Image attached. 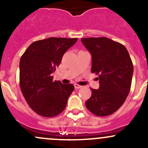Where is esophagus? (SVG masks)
I'll use <instances>...</instances> for the list:
<instances>
[{
	"label": "esophagus",
	"mask_w": 148,
	"mask_h": 148,
	"mask_svg": "<svg viewBox=\"0 0 148 148\" xmlns=\"http://www.w3.org/2000/svg\"><path fill=\"white\" fill-rule=\"evenodd\" d=\"M74 88H75V89H80V88L82 87V86H80V85H79V84H74Z\"/></svg>",
	"instance_id": "34e87169"
}]
</instances>
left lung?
Segmentation results:
<instances>
[{"label":"left lung","instance_id":"1","mask_svg":"<svg viewBox=\"0 0 148 148\" xmlns=\"http://www.w3.org/2000/svg\"><path fill=\"white\" fill-rule=\"evenodd\" d=\"M92 58V73L98 75L99 87L91 88L86 107L95 115L105 117L115 112L130 91L133 64L127 50L107 37L82 38Z\"/></svg>","mask_w":148,"mask_h":148}]
</instances>
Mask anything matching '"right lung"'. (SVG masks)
Masks as SVG:
<instances>
[{
    "label": "right lung",
    "mask_w": 148,
    "mask_h": 148,
    "mask_svg": "<svg viewBox=\"0 0 148 148\" xmlns=\"http://www.w3.org/2000/svg\"><path fill=\"white\" fill-rule=\"evenodd\" d=\"M77 39L51 37L34 41L21 58V89L29 107L39 115L55 117L66 106L74 85L53 81L51 74Z\"/></svg>",
    "instance_id": "1"
}]
</instances>
